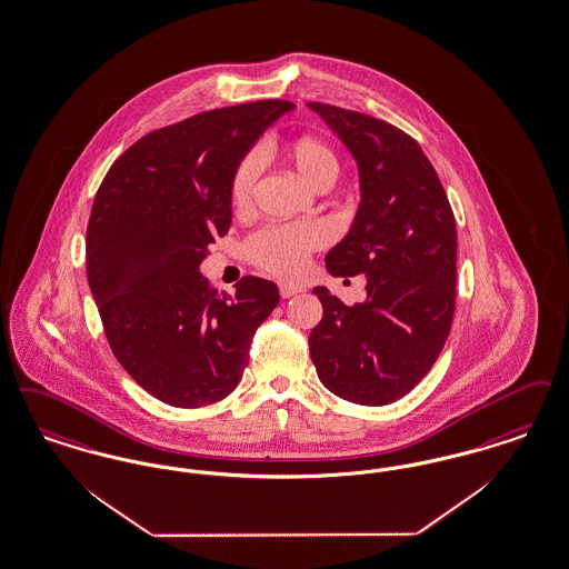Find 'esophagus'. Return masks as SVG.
<instances>
[{
	"mask_svg": "<svg viewBox=\"0 0 569 569\" xmlns=\"http://www.w3.org/2000/svg\"><path fill=\"white\" fill-rule=\"evenodd\" d=\"M298 292H302V286L288 283V281H281V283H279V295H281V298H290V296H296Z\"/></svg>",
	"mask_w": 569,
	"mask_h": 569,
	"instance_id": "esophagus-1",
	"label": "esophagus"
}]
</instances>
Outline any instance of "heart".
I'll return each mask as SVG.
<instances>
[{
  "label": "heart",
  "instance_id": "1",
  "mask_svg": "<svg viewBox=\"0 0 569 569\" xmlns=\"http://www.w3.org/2000/svg\"><path fill=\"white\" fill-rule=\"evenodd\" d=\"M279 159L283 160L296 176L313 190H326L339 176V159L330 146L316 137H292L277 148ZM258 178V162L253 157H246L234 167L228 201L234 211H246L251 204L253 186ZM323 246V232L313 224L296 227H264L243 243L246 258L258 269L267 273L288 277L296 274L307 262L311 251Z\"/></svg>",
  "mask_w": 569,
  "mask_h": 569
}]
</instances>
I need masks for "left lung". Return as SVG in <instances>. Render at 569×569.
<instances>
[{
  "label": "left lung",
  "mask_w": 569,
  "mask_h": 569,
  "mask_svg": "<svg viewBox=\"0 0 569 569\" xmlns=\"http://www.w3.org/2000/svg\"><path fill=\"white\" fill-rule=\"evenodd\" d=\"M358 160L362 203L328 251L335 277L366 274L365 302L316 288L323 316L309 351L319 381L342 400L383 407L432 368L451 332L457 228L447 192L419 143L381 118L309 103Z\"/></svg>",
  "instance_id": "obj_1"
}]
</instances>
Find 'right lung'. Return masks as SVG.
Instances as JSON below:
<instances>
[{
    "instance_id": "1",
    "label": "right lung",
    "mask_w": 569,
    "mask_h": 569,
    "mask_svg": "<svg viewBox=\"0 0 569 569\" xmlns=\"http://www.w3.org/2000/svg\"><path fill=\"white\" fill-rule=\"evenodd\" d=\"M292 108L260 99L157 129L114 160L94 194L87 277L106 339L131 379L169 407L227 398L279 302L273 281L251 274L220 296L199 264L230 228L234 167Z\"/></svg>"
}]
</instances>
